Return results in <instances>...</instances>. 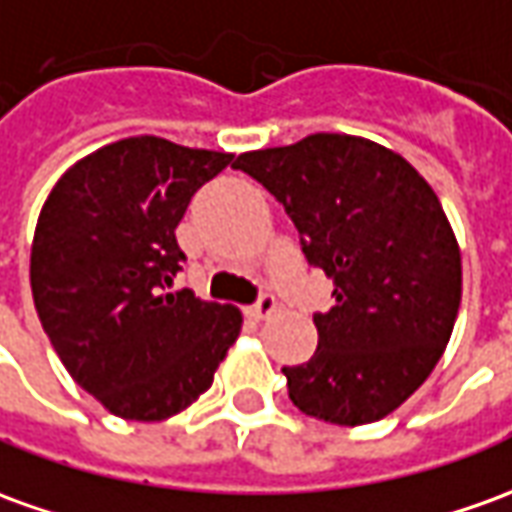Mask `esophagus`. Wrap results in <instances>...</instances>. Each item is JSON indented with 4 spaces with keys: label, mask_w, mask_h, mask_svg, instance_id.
I'll use <instances>...</instances> for the list:
<instances>
[{
    "label": "esophagus",
    "mask_w": 512,
    "mask_h": 512,
    "mask_svg": "<svg viewBox=\"0 0 512 512\" xmlns=\"http://www.w3.org/2000/svg\"><path fill=\"white\" fill-rule=\"evenodd\" d=\"M276 309H278L276 298H273V295H262V298L248 309V317L250 320H267V317L273 315Z\"/></svg>",
    "instance_id": "34e87169"
}]
</instances>
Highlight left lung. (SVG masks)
<instances>
[{
    "label": "left lung",
    "mask_w": 512,
    "mask_h": 512,
    "mask_svg": "<svg viewBox=\"0 0 512 512\" xmlns=\"http://www.w3.org/2000/svg\"><path fill=\"white\" fill-rule=\"evenodd\" d=\"M334 281L315 357L284 368L292 404L317 421L373 424L429 379L446 351L463 262L446 211L407 158L348 133L242 153Z\"/></svg>",
    "instance_id": "obj_1"
}]
</instances>
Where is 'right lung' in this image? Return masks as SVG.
Segmentation results:
<instances>
[{
	"label": "right lung",
	"mask_w": 512,
	"mask_h": 512,
	"mask_svg": "<svg viewBox=\"0 0 512 512\" xmlns=\"http://www.w3.org/2000/svg\"><path fill=\"white\" fill-rule=\"evenodd\" d=\"M231 153L133 136L80 158L49 192L30 253L38 320L63 368L125 421H164L214 382L242 312L172 292L175 228Z\"/></svg>",
	"instance_id": "right-lung-1"
}]
</instances>
